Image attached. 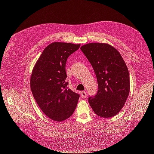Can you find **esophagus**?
<instances>
[{"label": "esophagus", "mask_w": 154, "mask_h": 154, "mask_svg": "<svg viewBox=\"0 0 154 154\" xmlns=\"http://www.w3.org/2000/svg\"><path fill=\"white\" fill-rule=\"evenodd\" d=\"M81 97L82 98H85L87 97V93L85 91H82L81 92Z\"/></svg>", "instance_id": "obj_1"}]
</instances>
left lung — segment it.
<instances>
[{"label": "left lung", "instance_id": "left-lung-1", "mask_svg": "<svg viewBox=\"0 0 154 154\" xmlns=\"http://www.w3.org/2000/svg\"><path fill=\"white\" fill-rule=\"evenodd\" d=\"M97 78L98 91L88 97L90 106L100 117L109 118L122 109L130 92L128 70L119 51L105 43H89L81 47Z\"/></svg>", "mask_w": 154, "mask_h": 154}]
</instances>
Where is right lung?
I'll list each match as a JSON object with an SVG mask.
<instances>
[{"label": "right lung", "instance_id": "obj_1", "mask_svg": "<svg viewBox=\"0 0 154 154\" xmlns=\"http://www.w3.org/2000/svg\"><path fill=\"white\" fill-rule=\"evenodd\" d=\"M80 44L53 42L48 45L37 60L30 78L32 94L42 111L55 122L71 117L80 95L67 85L66 64L67 58Z\"/></svg>", "mask_w": 154, "mask_h": 154}]
</instances>
